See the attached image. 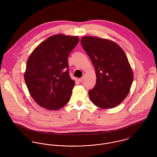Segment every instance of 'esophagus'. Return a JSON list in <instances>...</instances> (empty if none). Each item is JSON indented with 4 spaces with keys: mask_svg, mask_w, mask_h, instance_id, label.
I'll list each match as a JSON object with an SVG mask.
<instances>
[{
    "mask_svg": "<svg viewBox=\"0 0 157 157\" xmlns=\"http://www.w3.org/2000/svg\"><path fill=\"white\" fill-rule=\"evenodd\" d=\"M84 79H85V77H83L79 78V79H78V81H79V82H82L84 80Z\"/></svg>",
    "mask_w": 157,
    "mask_h": 157,
    "instance_id": "34e87169",
    "label": "esophagus"
}]
</instances>
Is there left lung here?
Listing matches in <instances>:
<instances>
[{
  "mask_svg": "<svg viewBox=\"0 0 157 157\" xmlns=\"http://www.w3.org/2000/svg\"><path fill=\"white\" fill-rule=\"evenodd\" d=\"M81 44L95 67L96 83L88 94L101 109L119 105L128 95L134 74L126 54L115 42L97 37L83 36Z\"/></svg>",
  "mask_w": 157,
  "mask_h": 157,
  "instance_id": "left-lung-1",
  "label": "left lung"
}]
</instances>
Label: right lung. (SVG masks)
<instances>
[{
    "mask_svg": "<svg viewBox=\"0 0 157 157\" xmlns=\"http://www.w3.org/2000/svg\"><path fill=\"white\" fill-rule=\"evenodd\" d=\"M78 41L77 36L54 35L29 56L24 78L30 95L40 106L58 110L69 102L75 82L69 75L67 58Z\"/></svg>",
    "mask_w": 157,
    "mask_h": 157,
    "instance_id": "add662e5",
    "label": "right lung"
}]
</instances>
